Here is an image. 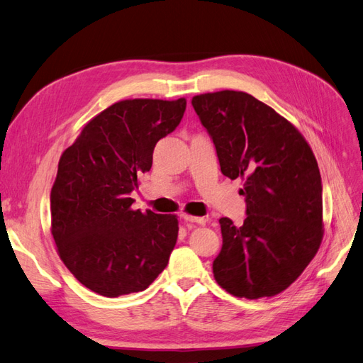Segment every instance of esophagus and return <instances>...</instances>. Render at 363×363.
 <instances>
[{"instance_id": "1", "label": "esophagus", "mask_w": 363, "mask_h": 363, "mask_svg": "<svg viewBox=\"0 0 363 363\" xmlns=\"http://www.w3.org/2000/svg\"><path fill=\"white\" fill-rule=\"evenodd\" d=\"M183 220H184V221H190V223H196V224H201V225H205V224H206V218H203V217H195V216H189V214H183Z\"/></svg>"}]
</instances>
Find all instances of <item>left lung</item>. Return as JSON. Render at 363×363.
Masks as SVG:
<instances>
[{"label": "left lung", "instance_id": "8db88e82", "mask_svg": "<svg viewBox=\"0 0 363 363\" xmlns=\"http://www.w3.org/2000/svg\"><path fill=\"white\" fill-rule=\"evenodd\" d=\"M191 105L216 145L221 173L245 180L243 224L220 218L216 280L236 297L279 294L323 242V184L312 149L290 121L246 92L202 94Z\"/></svg>", "mask_w": 363, "mask_h": 363}]
</instances>
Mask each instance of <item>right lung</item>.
<instances>
[{
  "mask_svg": "<svg viewBox=\"0 0 363 363\" xmlns=\"http://www.w3.org/2000/svg\"><path fill=\"white\" fill-rule=\"evenodd\" d=\"M186 99H125L83 127L62 152L51 189V233L61 261L89 290L118 297L147 289L179 234L172 214L132 209L157 142L174 132Z\"/></svg>",
  "mask_w": 363,
  "mask_h": 363,
  "instance_id": "obj_1",
  "label": "right lung"
}]
</instances>
